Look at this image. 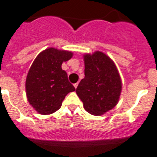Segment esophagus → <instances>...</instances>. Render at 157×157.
<instances>
[{
    "label": "esophagus",
    "instance_id": "obj_1",
    "mask_svg": "<svg viewBox=\"0 0 157 157\" xmlns=\"http://www.w3.org/2000/svg\"><path fill=\"white\" fill-rule=\"evenodd\" d=\"M74 85V87L76 89V87L78 86V83H75V84H74V85Z\"/></svg>",
    "mask_w": 157,
    "mask_h": 157
}]
</instances>
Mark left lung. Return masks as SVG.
<instances>
[{
    "instance_id": "8db88e82",
    "label": "left lung",
    "mask_w": 157,
    "mask_h": 157,
    "mask_svg": "<svg viewBox=\"0 0 157 157\" xmlns=\"http://www.w3.org/2000/svg\"><path fill=\"white\" fill-rule=\"evenodd\" d=\"M85 77L76 88L84 108L93 115H102L117 105L122 82L111 59L101 52L84 56Z\"/></svg>"
}]
</instances>
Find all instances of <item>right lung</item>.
Wrapping results in <instances>:
<instances>
[{
  "mask_svg": "<svg viewBox=\"0 0 157 157\" xmlns=\"http://www.w3.org/2000/svg\"><path fill=\"white\" fill-rule=\"evenodd\" d=\"M72 57L71 52L50 48L40 52L33 62L25 81L28 101L38 113L50 114L61 107L74 86L62 69L63 62Z\"/></svg>",
  "mask_w": 157,
  "mask_h": 157,
  "instance_id": "obj_1",
  "label": "right lung"
}]
</instances>
